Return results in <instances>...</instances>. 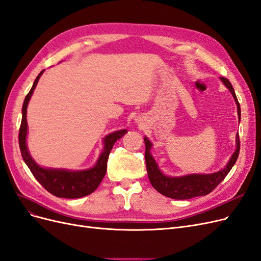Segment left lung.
<instances>
[{
	"label": "left lung",
	"instance_id": "obj_1",
	"mask_svg": "<svg viewBox=\"0 0 261 261\" xmlns=\"http://www.w3.org/2000/svg\"><path fill=\"white\" fill-rule=\"evenodd\" d=\"M220 80L222 81L223 84L229 88V91L233 95V98H234L238 106L239 119H241V108L238 101V98L236 96L234 89H233L228 79L220 77ZM145 145H146L145 159H146L147 172H148L149 180L152 187H153L161 194L175 200H188V199H192V197L202 196V195L211 193L229 174L233 165L236 164L240 153V137L238 134L236 152L232 154L227 166L223 169L219 170V172L210 174V175L193 174V175H187L184 177H167L158 168L154 159L152 158L150 153V149L152 145L146 137H145Z\"/></svg>",
	"mask_w": 261,
	"mask_h": 261
}]
</instances>
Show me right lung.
Here are the masks:
<instances>
[{
  "mask_svg": "<svg viewBox=\"0 0 261 261\" xmlns=\"http://www.w3.org/2000/svg\"><path fill=\"white\" fill-rule=\"evenodd\" d=\"M44 71V70H43ZM41 71L38 77L35 79L34 83L30 89L28 95L25 96L22 106V119L19 128V148L22 159L27 166L31 170L35 179L44 187V189L57 197H66V199H77L94 192L98 186L100 185L107 172V162L109 158L110 151L116 140H119L123 135L127 133L126 129L114 132L105 137V149L100 158L98 159L97 164L87 170H81V172H70L65 169H47L39 166L30 156L28 149L25 145L27 137V107L33 94L35 86H37L39 79L42 75Z\"/></svg>",
  "mask_w": 261,
  "mask_h": 261,
  "instance_id": "1",
  "label": "right lung"
}]
</instances>
